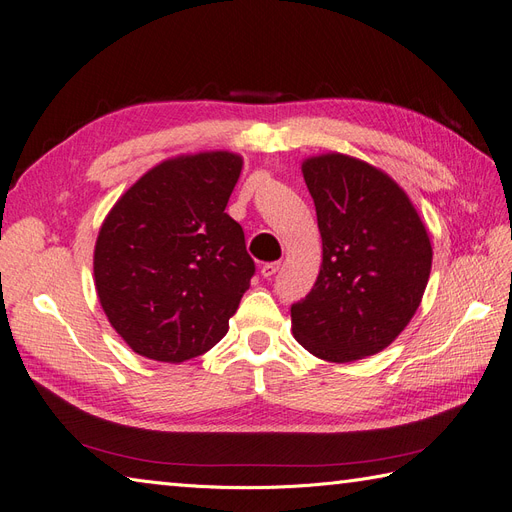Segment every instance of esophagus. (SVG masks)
<instances>
[{
    "label": "esophagus",
    "instance_id": "obj_1",
    "mask_svg": "<svg viewBox=\"0 0 512 512\" xmlns=\"http://www.w3.org/2000/svg\"><path fill=\"white\" fill-rule=\"evenodd\" d=\"M280 267H282V262H265V265L260 267V273H262V277H273L277 271H280Z\"/></svg>",
    "mask_w": 512,
    "mask_h": 512
}]
</instances>
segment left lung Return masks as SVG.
I'll return each instance as SVG.
<instances>
[{
	"instance_id": "1",
	"label": "left lung",
	"mask_w": 512,
	"mask_h": 512,
	"mask_svg": "<svg viewBox=\"0 0 512 512\" xmlns=\"http://www.w3.org/2000/svg\"><path fill=\"white\" fill-rule=\"evenodd\" d=\"M314 198L322 265L312 292L290 307L292 335L318 359L350 363L395 342L421 305L431 241L399 183L346 153L301 164Z\"/></svg>"
}]
</instances>
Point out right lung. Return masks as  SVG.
<instances>
[{
  "instance_id": "obj_1",
  "label": "right lung",
  "mask_w": 512,
  "mask_h": 512,
  "mask_svg": "<svg viewBox=\"0 0 512 512\" xmlns=\"http://www.w3.org/2000/svg\"><path fill=\"white\" fill-rule=\"evenodd\" d=\"M243 168L232 151L164 160L121 194L94 250L96 292L136 354L183 363L228 331L254 260L224 213Z\"/></svg>"
}]
</instances>
